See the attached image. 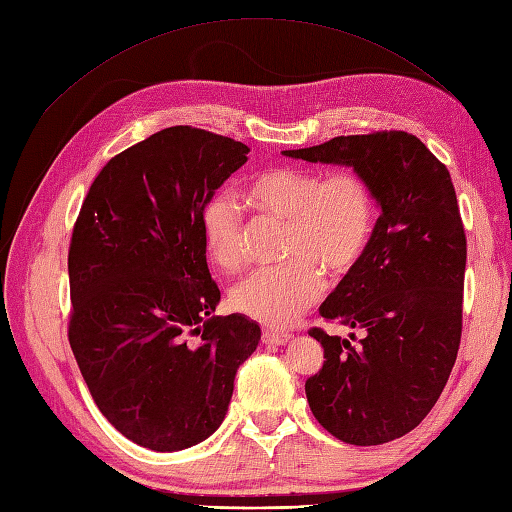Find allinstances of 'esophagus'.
<instances>
[{"label": "esophagus", "instance_id": "1", "mask_svg": "<svg viewBox=\"0 0 512 512\" xmlns=\"http://www.w3.org/2000/svg\"><path fill=\"white\" fill-rule=\"evenodd\" d=\"M289 339H291V334H286V332H273V330L263 332L265 345H284Z\"/></svg>", "mask_w": 512, "mask_h": 512}]
</instances>
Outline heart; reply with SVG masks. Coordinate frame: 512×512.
<instances>
[{
    "instance_id": "heart-1",
    "label": "heart",
    "mask_w": 512,
    "mask_h": 512,
    "mask_svg": "<svg viewBox=\"0 0 512 512\" xmlns=\"http://www.w3.org/2000/svg\"><path fill=\"white\" fill-rule=\"evenodd\" d=\"M245 199L260 215L284 219L286 263L247 273L232 286L230 304L267 328H286L317 302L321 273L341 278L365 256L376 230V191L352 169L323 178L313 169L273 167L245 184ZM199 228L206 254L219 269L241 267L245 221L232 195L208 197Z\"/></svg>"
}]
</instances>
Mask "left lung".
I'll list each match as a JSON object with an SVG mask.
<instances>
[{"instance_id":"left-lung-1","label":"left lung","mask_w":512,"mask_h":512,"mask_svg":"<svg viewBox=\"0 0 512 512\" xmlns=\"http://www.w3.org/2000/svg\"><path fill=\"white\" fill-rule=\"evenodd\" d=\"M282 154L352 167L376 191L380 217L367 252L319 306L323 319L363 330V339L308 332L326 360L306 380V397L336 439H400L439 400L463 332L467 239L450 171L402 130L334 136Z\"/></svg>"}]
</instances>
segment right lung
Instances as JSON below:
<instances>
[{
	"mask_svg": "<svg viewBox=\"0 0 512 512\" xmlns=\"http://www.w3.org/2000/svg\"><path fill=\"white\" fill-rule=\"evenodd\" d=\"M249 147L191 126L160 130L106 162L69 245V343L97 408L126 439L178 452L228 413L260 326L213 315L199 213Z\"/></svg>",
	"mask_w": 512,
	"mask_h": 512,
	"instance_id": "1",
	"label": "right lung"
}]
</instances>
